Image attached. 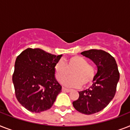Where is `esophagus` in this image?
Segmentation results:
<instances>
[{"mask_svg":"<svg viewBox=\"0 0 130 130\" xmlns=\"http://www.w3.org/2000/svg\"><path fill=\"white\" fill-rule=\"evenodd\" d=\"M62 90L64 91V92H71V90L70 89H67L65 88H62Z\"/></svg>","mask_w":130,"mask_h":130,"instance_id":"34e87169","label":"esophagus"}]
</instances>
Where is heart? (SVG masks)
I'll list each match as a JSON object with an SVG mask.
<instances>
[{
  "mask_svg": "<svg viewBox=\"0 0 130 130\" xmlns=\"http://www.w3.org/2000/svg\"><path fill=\"white\" fill-rule=\"evenodd\" d=\"M56 79L62 82L72 72V77L65 79L63 84L71 88L86 87L92 83L95 71L92 65L88 61L79 56H73L64 62H59L54 68Z\"/></svg>",
  "mask_w": 130,
  "mask_h": 130,
  "instance_id": "obj_1",
  "label": "heart"
}]
</instances>
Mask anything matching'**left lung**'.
Returning <instances> with one entry per match:
<instances>
[{
	"instance_id": "obj_1",
	"label": "left lung",
	"mask_w": 130,
	"mask_h": 130,
	"mask_svg": "<svg viewBox=\"0 0 130 130\" xmlns=\"http://www.w3.org/2000/svg\"><path fill=\"white\" fill-rule=\"evenodd\" d=\"M81 54L91 59L97 67L93 84L88 89L79 92L73 105L79 113L91 115L105 109L112 101L119 79L118 67L114 57L102 50L91 49Z\"/></svg>"
}]
</instances>
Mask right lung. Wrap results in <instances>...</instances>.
I'll use <instances>...</instances> for the list:
<instances>
[{
	"label": "right lung",
	"instance_id": "right-lung-1",
	"mask_svg": "<svg viewBox=\"0 0 130 130\" xmlns=\"http://www.w3.org/2000/svg\"><path fill=\"white\" fill-rule=\"evenodd\" d=\"M61 57L28 48L17 57L13 83L17 101L27 110L40 113L53 106L62 88L54 71Z\"/></svg>",
	"mask_w": 130,
	"mask_h": 130
}]
</instances>
